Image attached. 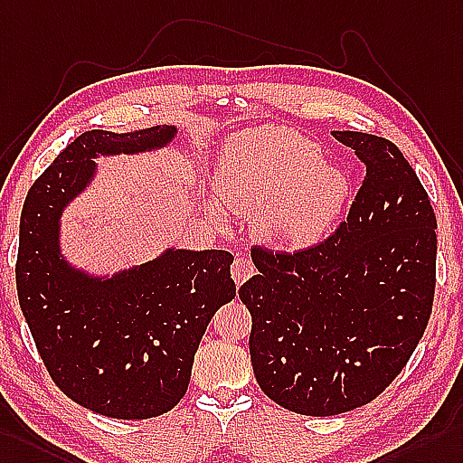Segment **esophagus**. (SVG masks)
<instances>
[{"label":"esophagus","instance_id":"obj_1","mask_svg":"<svg viewBox=\"0 0 463 463\" xmlns=\"http://www.w3.org/2000/svg\"><path fill=\"white\" fill-rule=\"evenodd\" d=\"M255 275V267L247 257H238L232 265V279L235 280V285H243L247 279H251Z\"/></svg>","mask_w":463,"mask_h":463}]
</instances>
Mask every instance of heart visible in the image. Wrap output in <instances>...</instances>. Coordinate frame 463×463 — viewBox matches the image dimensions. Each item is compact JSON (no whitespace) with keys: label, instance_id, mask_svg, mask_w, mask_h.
<instances>
[{"label":"heart","instance_id":"1","mask_svg":"<svg viewBox=\"0 0 463 463\" xmlns=\"http://www.w3.org/2000/svg\"><path fill=\"white\" fill-rule=\"evenodd\" d=\"M216 190L233 212L255 216L263 241L283 250H307L322 240L340 213L347 180L320 161L317 146L280 128L247 131L225 143ZM208 212L222 218L210 202Z\"/></svg>","mask_w":463,"mask_h":463}]
</instances>
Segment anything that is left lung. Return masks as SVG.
I'll use <instances>...</instances> for the list:
<instances>
[{
	"instance_id": "8db88e82",
	"label": "left lung",
	"mask_w": 463,
	"mask_h": 463,
	"mask_svg": "<svg viewBox=\"0 0 463 463\" xmlns=\"http://www.w3.org/2000/svg\"><path fill=\"white\" fill-rule=\"evenodd\" d=\"M332 135L367 166L347 220L297 253L255 245L259 273L240 288L259 387L307 416L385 391L420 342L436 287V216L409 161L377 135Z\"/></svg>"
}]
</instances>
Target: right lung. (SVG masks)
<instances>
[{
  "label": "right lung",
  "mask_w": 463,
  "mask_h": 463,
  "mask_svg": "<svg viewBox=\"0 0 463 463\" xmlns=\"http://www.w3.org/2000/svg\"><path fill=\"white\" fill-rule=\"evenodd\" d=\"M176 133H82L35 180L21 212L17 297L43 364L66 397L111 419H153L184 397L202 335L235 297L233 255L166 247L153 261L92 275L62 255L61 218L92 184L99 156L159 151Z\"/></svg>",
  "instance_id": "right-lung-1"
}]
</instances>
